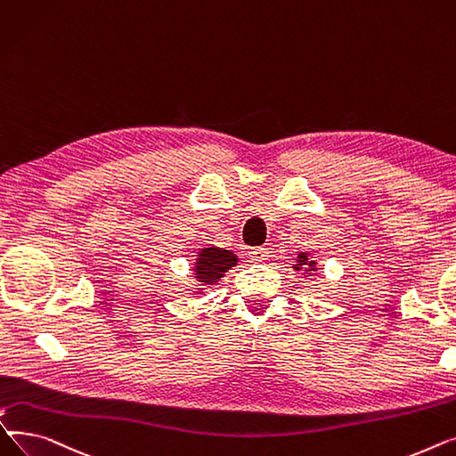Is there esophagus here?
Returning a JSON list of instances; mask_svg holds the SVG:
<instances>
[{"mask_svg": "<svg viewBox=\"0 0 456 456\" xmlns=\"http://www.w3.org/2000/svg\"><path fill=\"white\" fill-rule=\"evenodd\" d=\"M248 256H250V259L252 261H257V263H261V261H266L269 259V250L266 248H250V252H248Z\"/></svg>", "mask_w": 456, "mask_h": 456, "instance_id": "esophagus-1", "label": "esophagus"}]
</instances>
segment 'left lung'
<instances>
[{
  "label": "left lung",
  "instance_id": "obj_1",
  "mask_svg": "<svg viewBox=\"0 0 456 456\" xmlns=\"http://www.w3.org/2000/svg\"><path fill=\"white\" fill-rule=\"evenodd\" d=\"M298 265H307V271H314V266H316V263L311 261L307 254H298ZM294 269L298 271L300 266H294Z\"/></svg>",
  "mask_w": 456,
  "mask_h": 456
}]
</instances>
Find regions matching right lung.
Returning <instances> with one entry per match:
<instances>
[{"label": "right lung", "mask_w": 456, "mask_h": 456, "mask_svg": "<svg viewBox=\"0 0 456 456\" xmlns=\"http://www.w3.org/2000/svg\"><path fill=\"white\" fill-rule=\"evenodd\" d=\"M233 265H237V256H233L230 250L208 247L200 250L193 271L197 273L195 278L199 281H202L204 285H213L217 283Z\"/></svg>", "instance_id": "right-lung-1"}]
</instances>
